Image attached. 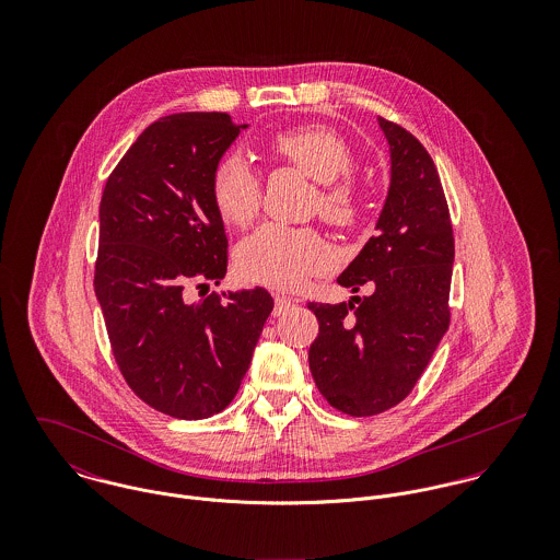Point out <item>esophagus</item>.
<instances>
[{
  "mask_svg": "<svg viewBox=\"0 0 560 560\" xmlns=\"http://www.w3.org/2000/svg\"><path fill=\"white\" fill-rule=\"evenodd\" d=\"M298 300H293V298H287V295H276V315H282L287 308H291L293 304H295Z\"/></svg>",
  "mask_w": 560,
  "mask_h": 560,
  "instance_id": "1",
  "label": "esophagus"
}]
</instances>
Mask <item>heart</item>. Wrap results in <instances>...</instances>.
<instances>
[{"label":"heart","mask_w":560,"mask_h":560,"mask_svg":"<svg viewBox=\"0 0 560 560\" xmlns=\"http://www.w3.org/2000/svg\"><path fill=\"white\" fill-rule=\"evenodd\" d=\"M269 151L317 180L313 209L336 229H353L364 215L362 187L349 176L355 155L349 142L323 125H304L276 133ZM211 200L226 224L245 226L260 209L262 185L241 155H226L213 165L209 178ZM334 249L315 229L260 224L241 241L235 265L241 278L280 291H293L327 271Z\"/></svg>","instance_id":"obj_1"}]
</instances>
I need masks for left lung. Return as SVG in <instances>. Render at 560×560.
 I'll list each match as a JSON object with an SVG mask.
<instances>
[{
  "instance_id": "left-lung-1",
  "label": "left lung",
  "mask_w": 560,
  "mask_h": 560,
  "mask_svg": "<svg viewBox=\"0 0 560 560\" xmlns=\"http://www.w3.org/2000/svg\"><path fill=\"white\" fill-rule=\"evenodd\" d=\"M390 144V189L371 237L338 276L369 298L308 308L319 319L308 362L325 400L347 416H375L405 399L451 323L455 240L438 167L397 122L380 118Z\"/></svg>"
}]
</instances>
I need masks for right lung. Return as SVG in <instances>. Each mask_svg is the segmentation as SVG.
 Masks as SVG:
<instances>
[{
  "mask_svg": "<svg viewBox=\"0 0 560 560\" xmlns=\"http://www.w3.org/2000/svg\"><path fill=\"white\" fill-rule=\"evenodd\" d=\"M241 127L224 112L155 120L101 196L94 293L112 353L129 388L172 418H209L235 399L273 311L260 287L189 298V287L226 276L209 178Z\"/></svg>",
  "mask_w": 560,
  "mask_h": 560,
  "instance_id": "1",
  "label": "right lung"
}]
</instances>
